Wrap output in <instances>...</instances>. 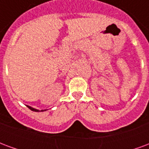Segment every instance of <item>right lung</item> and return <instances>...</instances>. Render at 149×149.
I'll list each match as a JSON object with an SVG mask.
<instances>
[{"instance_id":"right-lung-1","label":"right lung","mask_w":149,"mask_h":149,"mask_svg":"<svg viewBox=\"0 0 149 149\" xmlns=\"http://www.w3.org/2000/svg\"><path fill=\"white\" fill-rule=\"evenodd\" d=\"M27 107L30 110H32V111H34V112H43V111H46V110H38V109H34V108H32V107L29 106V105H27Z\"/></svg>"}]
</instances>
